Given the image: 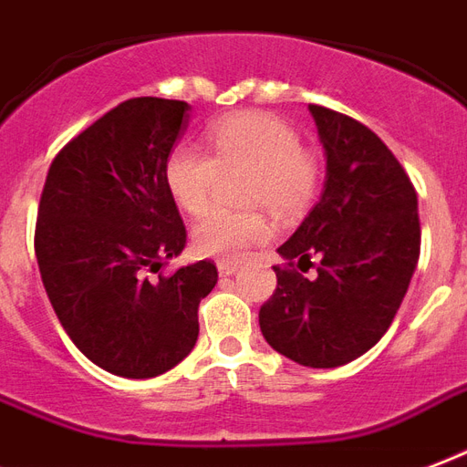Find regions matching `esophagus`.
Wrapping results in <instances>:
<instances>
[{
    "mask_svg": "<svg viewBox=\"0 0 467 467\" xmlns=\"http://www.w3.org/2000/svg\"><path fill=\"white\" fill-rule=\"evenodd\" d=\"M216 270H219V275H222V277H231V275L238 273V265L236 263H219V265H216Z\"/></svg>",
    "mask_w": 467,
    "mask_h": 467,
    "instance_id": "34e87169",
    "label": "esophagus"
}]
</instances>
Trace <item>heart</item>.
Wrapping results in <instances>:
<instances>
[{"mask_svg": "<svg viewBox=\"0 0 467 467\" xmlns=\"http://www.w3.org/2000/svg\"><path fill=\"white\" fill-rule=\"evenodd\" d=\"M212 155L194 143L170 148L162 180L170 200L184 214H202L209 207L219 172L251 170L245 202L275 214H295L317 194L319 165L302 150V139L290 124L267 114H241L209 129ZM273 226L258 212L231 214L212 212L194 223L192 248L202 258L238 263L253 245L270 241Z\"/></svg>", "mask_w": 467, "mask_h": 467, "instance_id": "b5f03b06", "label": "heart"}]
</instances>
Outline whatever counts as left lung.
<instances>
[{
	"mask_svg": "<svg viewBox=\"0 0 467 467\" xmlns=\"http://www.w3.org/2000/svg\"><path fill=\"white\" fill-rule=\"evenodd\" d=\"M327 158L319 202L277 253V287L260 306L265 341L306 368H338L380 341L402 305L419 260L417 192L392 150L350 117L312 104Z\"/></svg>",
	"mask_w": 467,
	"mask_h": 467,
	"instance_id": "1",
	"label": "left lung"
}]
</instances>
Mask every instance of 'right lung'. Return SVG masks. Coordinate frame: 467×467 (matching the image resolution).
<instances>
[{"instance_id":"1","label":"right lung","mask_w":467,"mask_h":467,"mask_svg":"<svg viewBox=\"0 0 467 467\" xmlns=\"http://www.w3.org/2000/svg\"><path fill=\"white\" fill-rule=\"evenodd\" d=\"M190 109L161 97L119 104L56 155L43 184L36 258L46 295L72 343L119 378L175 368L197 343V309L219 277L209 260L146 277L187 244L162 165Z\"/></svg>"}]
</instances>
